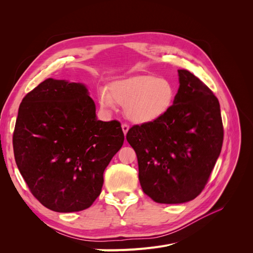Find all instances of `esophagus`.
Returning a JSON list of instances; mask_svg holds the SVG:
<instances>
[{
    "mask_svg": "<svg viewBox=\"0 0 253 253\" xmlns=\"http://www.w3.org/2000/svg\"><path fill=\"white\" fill-rule=\"evenodd\" d=\"M122 130H123V132H124V134L126 135L128 130H129V125H127V124H122Z\"/></svg>",
    "mask_w": 253,
    "mask_h": 253,
    "instance_id": "obj_1",
    "label": "esophagus"
}]
</instances>
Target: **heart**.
Returning <instances> with one entry per match:
<instances>
[{
    "label": "heart",
    "mask_w": 253,
    "mask_h": 253,
    "mask_svg": "<svg viewBox=\"0 0 253 253\" xmlns=\"http://www.w3.org/2000/svg\"><path fill=\"white\" fill-rule=\"evenodd\" d=\"M99 104L113 111L116 103L125 106L126 117L133 123L144 125L160 121L173 108L176 89L170 80L155 76H135L118 80L110 91H99Z\"/></svg>",
    "instance_id": "1"
}]
</instances>
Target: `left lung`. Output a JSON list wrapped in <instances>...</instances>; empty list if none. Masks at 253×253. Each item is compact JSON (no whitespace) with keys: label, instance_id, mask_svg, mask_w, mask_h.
Masks as SVG:
<instances>
[{"label":"left lung","instance_id":"left-lung-1","mask_svg":"<svg viewBox=\"0 0 253 253\" xmlns=\"http://www.w3.org/2000/svg\"><path fill=\"white\" fill-rule=\"evenodd\" d=\"M178 80L170 113L126 135L137 156L142 191L162 204L189 202L202 192L223 140L218 99L187 70H178Z\"/></svg>","mask_w":253,"mask_h":253}]
</instances>
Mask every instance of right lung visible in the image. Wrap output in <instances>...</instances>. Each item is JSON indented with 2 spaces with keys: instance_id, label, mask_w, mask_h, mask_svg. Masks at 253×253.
<instances>
[{
  "instance_id": "1",
  "label": "right lung",
  "mask_w": 253,
  "mask_h": 253,
  "mask_svg": "<svg viewBox=\"0 0 253 253\" xmlns=\"http://www.w3.org/2000/svg\"><path fill=\"white\" fill-rule=\"evenodd\" d=\"M85 84L49 78L22 99L13 134L16 165L32 194L56 212L90 207L122 148L118 121L97 120Z\"/></svg>"
}]
</instances>
